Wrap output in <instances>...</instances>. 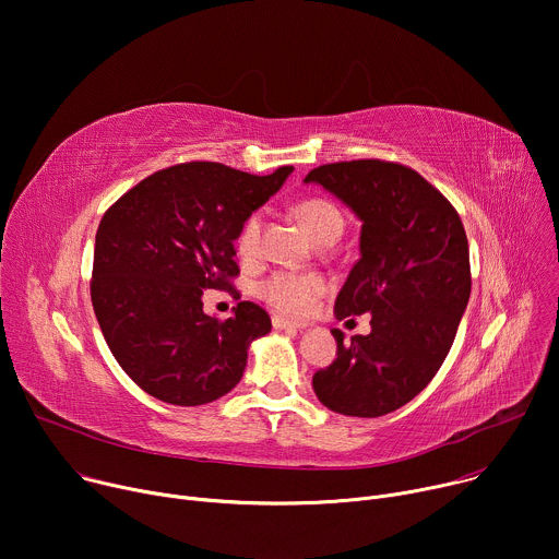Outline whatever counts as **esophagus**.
<instances>
[{"mask_svg":"<svg viewBox=\"0 0 559 559\" xmlns=\"http://www.w3.org/2000/svg\"><path fill=\"white\" fill-rule=\"evenodd\" d=\"M273 326H275L277 331H299L304 324L293 322V320H286L284 316H273Z\"/></svg>","mask_w":559,"mask_h":559,"instance_id":"34e87169","label":"esophagus"}]
</instances>
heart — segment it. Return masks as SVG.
<instances>
[{
	"label": "heart",
	"mask_w": 559,
	"mask_h": 559,
	"mask_svg": "<svg viewBox=\"0 0 559 559\" xmlns=\"http://www.w3.org/2000/svg\"><path fill=\"white\" fill-rule=\"evenodd\" d=\"M299 222L318 243L337 241L344 233L346 219L344 213L324 198H308L301 200L295 209ZM262 228H264V213L253 211L239 226L235 237L237 255L243 262H253L262 253ZM326 290V282L318 273H304V271H273L258 284V295L275 308L277 313L301 318L316 306L318 297Z\"/></svg>",
	"instance_id": "1"
}]
</instances>
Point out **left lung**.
Instances as JSON below:
<instances>
[{"instance_id":"1","label":"left lung","mask_w":559,"mask_h":559,"mask_svg":"<svg viewBox=\"0 0 559 559\" xmlns=\"http://www.w3.org/2000/svg\"><path fill=\"white\" fill-rule=\"evenodd\" d=\"M361 219V258L342 286L340 320L370 313V333L344 342L313 376L318 400L342 415L380 417L411 402L447 359L471 297L468 239L453 204L417 170L384 159L313 168Z\"/></svg>"}]
</instances>
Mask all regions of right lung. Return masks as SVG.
<instances>
[{"mask_svg": "<svg viewBox=\"0 0 559 559\" xmlns=\"http://www.w3.org/2000/svg\"><path fill=\"white\" fill-rule=\"evenodd\" d=\"M293 166L251 175L217 162L162 168L123 193L95 235L91 301L117 364L142 391L200 406L237 386L248 346L271 331L262 306L204 313L206 290L239 299L235 237Z\"/></svg>", "mask_w": 559, "mask_h": 559, "instance_id": "add662e5", "label": "right lung"}]
</instances>
